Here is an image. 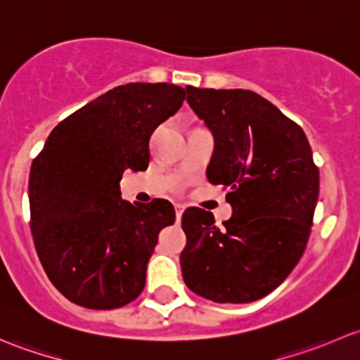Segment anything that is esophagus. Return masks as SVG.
<instances>
[{
    "mask_svg": "<svg viewBox=\"0 0 360 360\" xmlns=\"http://www.w3.org/2000/svg\"><path fill=\"white\" fill-rule=\"evenodd\" d=\"M183 212H184V207L181 205V203H176V217H177V221H181V217H183Z\"/></svg>",
    "mask_w": 360,
    "mask_h": 360,
    "instance_id": "obj_1",
    "label": "esophagus"
}]
</instances>
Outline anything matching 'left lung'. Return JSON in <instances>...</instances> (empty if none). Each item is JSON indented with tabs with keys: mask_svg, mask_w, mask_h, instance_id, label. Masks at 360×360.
Instances as JSON below:
<instances>
[{
	"mask_svg": "<svg viewBox=\"0 0 360 360\" xmlns=\"http://www.w3.org/2000/svg\"><path fill=\"white\" fill-rule=\"evenodd\" d=\"M214 136L210 184L226 188L223 228L198 207L183 214L184 284L216 303H250L282 284L303 256L319 198V169L303 129L242 89L186 86Z\"/></svg>",
	"mask_w": 360,
	"mask_h": 360,
	"instance_id": "obj_1",
	"label": "left lung"
}]
</instances>
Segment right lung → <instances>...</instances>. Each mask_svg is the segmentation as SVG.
Masks as SVG:
<instances>
[{
	"label": "right lung",
	"mask_w": 360,
	"mask_h": 360,
	"mask_svg": "<svg viewBox=\"0 0 360 360\" xmlns=\"http://www.w3.org/2000/svg\"><path fill=\"white\" fill-rule=\"evenodd\" d=\"M172 83H127L79 108L50 132L29 174L31 231L41 266L63 296L111 310L143 292L170 202H125L127 169L146 170L150 137L183 106Z\"/></svg>",
	"instance_id": "1"
}]
</instances>
